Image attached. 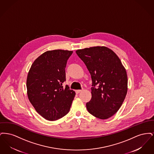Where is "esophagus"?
<instances>
[{"label": "esophagus", "instance_id": "34e87169", "mask_svg": "<svg viewBox=\"0 0 154 154\" xmlns=\"http://www.w3.org/2000/svg\"><path fill=\"white\" fill-rule=\"evenodd\" d=\"M81 92H82V90H76V91H75V93H76L77 94L80 93Z\"/></svg>", "mask_w": 154, "mask_h": 154}]
</instances>
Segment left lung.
<instances>
[{
  "mask_svg": "<svg viewBox=\"0 0 154 154\" xmlns=\"http://www.w3.org/2000/svg\"><path fill=\"white\" fill-rule=\"evenodd\" d=\"M91 74L92 98L87 103L88 112L106 119L114 115L124 101L128 91L126 69L117 54L105 46L76 50Z\"/></svg>",
  "mask_w": 154,
  "mask_h": 154,
  "instance_id": "obj_1",
  "label": "left lung"
}]
</instances>
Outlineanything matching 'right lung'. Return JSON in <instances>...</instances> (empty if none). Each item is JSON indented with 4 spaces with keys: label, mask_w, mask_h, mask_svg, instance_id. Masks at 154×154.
Listing matches in <instances>:
<instances>
[{
    "label": "right lung",
    "mask_w": 154,
    "mask_h": 154,
    "mask_svg": "<svg viewBox=\"0 0 154 154\" xmlns=\"http://www.w3.org/2000/svg\"><path fill=\"white\" fill-rule=\"evenodd\" d=\"M72 51L55 50L40 55L30 68L26 79L27 95L37 112L48 121L66 115L75 95L66 81L65 67Z\"/></svg>",
    "instance_id": "1"
}]
</instances>
